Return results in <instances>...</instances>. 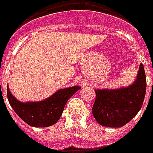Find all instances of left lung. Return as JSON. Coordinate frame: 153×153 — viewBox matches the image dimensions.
<instances>
[{
  "instance_id": "1",
  "label": "left lung",
  "mask_w": 153,
  "mask_h": 153,
  "mask_svg": "<svg viewBox=\"0 0 153 153\" xmlns=\"http://www.w3.org/2000/svg\"><path fill=\"white\" fill-rule=\"evenodd\" d=\"M92 113L101 126L120 128L140 111L146 93V76L140 63L135 81L127 87L95 89Z\"/></svg>"
}]
</instances>
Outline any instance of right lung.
<instances>
[{
    "label": "right lung",
    "mask_w": 153,
    "mask_h": 153,
    "mask_svg": "<svg viewBox=\"0 0 153 153\" xmlns=\"http://www.w3.org/2000/svg\"><path fill=\"white\" fill-rule=\"evenodd\" d=\"M79 89L81 87L79 86L60 89L44 100L21 102L11 94L7 86V96L13 110L27 125L48 127L59 121L68 99Z\"/></svg>",
    "instance_id": "obj_1"
}]
</instances>
